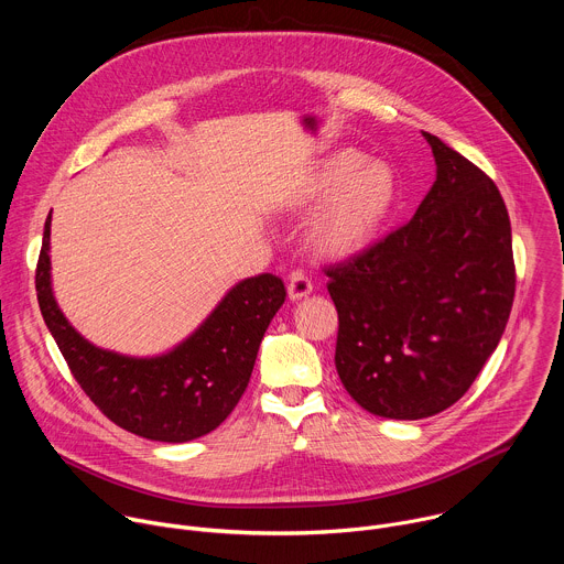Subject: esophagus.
<instances>
[{"label":"esophagus","mask_w":564,"mask_h":564,"mask_svg":"<svg viewBox=\"0 0 564 564\" xmlns=\"http://www.w3.org/2000/svg\"><path fill=\"white\" fill-rule=\"evenodd\" d=\"M312 292V281L303 272H292L288 281V296L290 301H299Z\"/></svg>","instance_id":"obj_1"}]
</instances>
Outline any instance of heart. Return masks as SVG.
Masks as SVG:
<instances>
[{
	"mask_svg": "<svg viewBox=\"0 0 564 564\" xmlns=\"http://www.w3.org/2000/svg\"><path fill=\"white\" fill-rule=\"evenodd\" d=\"M397 198V181L388 165L368 163L359 151L328 158L303 185L299 203L326 200L312 220V243L328 257H348L370 246Z\"/></svg>",
	"mask_w": 564,
	"mask_h": 564,
	"instance_id": "obj_1",
	"label": "heart"
}]
</instances>
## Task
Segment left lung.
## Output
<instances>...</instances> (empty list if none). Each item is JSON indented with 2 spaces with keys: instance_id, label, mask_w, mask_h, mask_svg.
Wrapping results in <instances>:
<instances>
[{
  "instance_id": "8db88e82",
  "label": "left lung",
  "mask_w": 564,
  "mask_h": 564,
  "mask_svg": "<svg viewBox=\"0 0 564 564\" xmlns=\"http://www.w3.org/2000/svg\"><path fill=\"white\" fill-rule=\"evenodd\" d=\"M424 138L437 178L415 216L326 268L339 379L361 409L388 420L453 406L498 348L516 296L500 189L437 135Z\"/></svg>"
}]
</instances>
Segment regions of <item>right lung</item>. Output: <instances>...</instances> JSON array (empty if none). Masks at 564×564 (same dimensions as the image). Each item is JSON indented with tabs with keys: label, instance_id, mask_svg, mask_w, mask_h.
Instances as JSON below:
<instances>
[{
	"label": "right lung",
	"instance_id": "1",
	"mask_svg": "<svg viewBox=\"0 0 564 564\" xmlns=\"http://www.w3.org/2000/svg\"><path fill=\"white\" fill-rule=\"evenodd\" d=\"M51 214L35 270V290L70 375L116 426L153 440L189 442L220 426L243 397L261 339L285 301L274 274L234 285L205 324L172 352L135 359L96 348L59 312L51 290Z\"/></svg>",
	"mask_w": 564,
	"mask_h": 564
}]
</instances>
